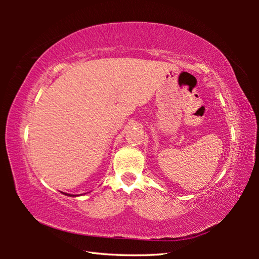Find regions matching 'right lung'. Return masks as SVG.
<instances>
[{
	"label": "right lung",
	"instance_id": "1",
	"mask_svg": "<svg viewBox=\"0 0 259 259\" xmlns=\"http://www.w3.org/2000/svg\"><path fill=\"white\" fill-rule=\"evenodd\" d=\"M65 195H68V196H77V195H72V194H67V193H63Z\"/></svg>",
	"mask_w": 259,
	"mask_h": 259
}]
</instances>
